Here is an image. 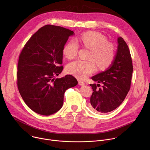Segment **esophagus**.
Masks as SVG:
<instances>
[{"instance_id":"obj_1","label":"esophagus","mask_w":150,"mask_h":150,"mask_svg":"<svg viewBox=\"0 0 150 150\" xmlns=\"http://www.w3.org/2000/svg\"><path fill=\"white\" fill-rule=\"evenodd\" d=\"M78 83H79V85H83L85 84V83H84L83 82H82V81H80V80L78 81Z\"/></svg>"}]
</instances>
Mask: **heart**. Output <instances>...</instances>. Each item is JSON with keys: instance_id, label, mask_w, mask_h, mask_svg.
I'll use <instances>...</instances> for the list:
<instances>
[{"instance_id": "1", "label": "heart", "mask_w": 150, "mask_h": 150, "mask_svg": "<svg viewBox=\"0 0 150 150\" xmlns=\"http://www.w3.org/2000/svg\"><path fill=\"white\" fill-rule=\"evenodd\" d=\"M79 41L85 47L90 50L88 60H77L69 63L67 72L78 79H85L96 69V64L100 69L108 67L115 56V47L101 34L88 31L81 34ZM78 44L75 40L69 41L63 49V54L67 59L75 58L78 54Z\"/></svg>"}]
</instances>
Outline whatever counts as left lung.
<instances>
[{"label":"left lung","mask_w":150,"mask_h":150,"mask_svg":"<svg viewBox=\"0 0 150 150\" xmlns=\"http://www.w3.org/2000/svg\"><path fill=\"white\" fill-rule=\"evenodd\" d=\"M117 50L112 65L91 78L98 83L90 84L93 94L90 107L93 111L108 113L122 103L131 87L133 66L130 51L123 38H117ZM103 83L102 88L99 83Z\"/></svg>","instance_id":"8db88e82"}]
</instances>
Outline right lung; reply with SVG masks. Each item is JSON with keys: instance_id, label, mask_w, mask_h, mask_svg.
<instances>
[{"instance_id": "obj_1", "label": "right lung", "mask_w": 150, "mask_h": 150, "mask_svg": "<svg viewBox=\"0 0 150 150\" xmlns=\"http://www.w3.org/2000/svg\"><path fill=\"white\" fill-rule=\"evenodd\" d=\"M74 31L46 25L40 28L21 51L17 71V86L25 104L45 116L59 111L65 91L78 84L71 75L55 79L62 71L63 49Z\"/></svg>"}]
</instances>
